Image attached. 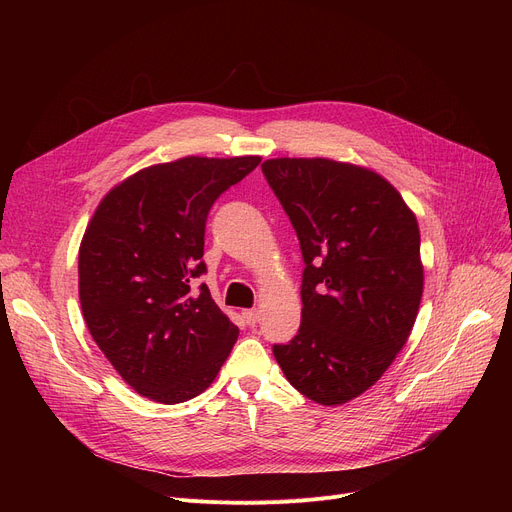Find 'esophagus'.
I'll use <instances>...</instances> for the list:
<instances>
[{
  "mask_svg": "<svg viewBox=\"0 0 512 512\" xmlns=\"http://www.w3.org/2000/svg\"><path fill=\"white\" fill-rule=\"evenodd\" d=\"M242 317H245V321H247L249 326H255L261 315H259L257 309H245V311H242Z\"/></svg>",
  "mask_w": 512,
  "mask_h": 512,
  "instance_id": "1",
  "label": "esophagus"
}]
</instances>
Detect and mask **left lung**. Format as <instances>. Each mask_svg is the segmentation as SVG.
<instances>
[{"label": "left lung", "instance_id": "obj_1", "mask_svg": "<svg viewBox=\"0 0 512 512\" xmlns=\"http://www.w3.org/2000/svg\"><path fill=\"white\" fill-rule=\"evenodd\" d=\"M261 170L305 259L301 328L274 357L309 400L344 405L382 378L415 326L417 218L382 174L351 161L276 157Z\"/></svg>", "mask_w": 512, "mask_h": 512}]
</instances>
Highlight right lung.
Returning a JSON list of instances; mask_svg holds the SVG:
<instances>
[{
	"label": "right lung",
	"mask_w": 512,
	"mask_h": 512,
	"mask_svg": "<svg viewBox=\"0 0 512 512\" xmlns=\"http://www.w3.org/2000/svg\"><path fill=\"white\" fill-rule=\"evenodd\" d=\"M259 155H186L124 178L99 201L78 249L85 324L122 380L164 405L211 386L238 338L207 286V213Z\"/></svg>",
	"instance_id": "add662e5"
}]
</instances>
